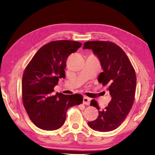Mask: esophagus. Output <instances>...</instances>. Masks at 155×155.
Segmentation results:
<instances>
[{"mask_svg": "<svg viewBox=\"0 0 155 155\" xmlns=\"http://www.w3.org/2000/svg\"><path fill=\"white\" fill-rule=\"evenodd\" d=\"M90 101L91 99L88 97H84L83 98V104L86 105H89L90 104Z\"/></svg>", "mask_w": 155, "mask_h": 155, "instance_id": "1", "label": "esophagus"}]
</instances>
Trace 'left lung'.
<instances>
[{"label":"left lung","instance_id":"left-lung-1","mask_svg":"<svg viewBox=\"0 0 155 155\" xmlns=\"http://www.w3.org/2000/svg\"><path fill=\"white\" fill-rule=\"evenodd\" d=\"M83 49H91L97 56L103 68L98 81L107 87L111 97L108 106L101 111L97 102L91 101V106L96 107L99 114L88 124L94 130L109 132L120 126L132 108L137 85L135 71L123 49L113 42L88 41Z\"/></svg>","mask_w":155,"mask_h":155}]
</instances>
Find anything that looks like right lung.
Segmentation results:
<instances>
[{
  "label": "right lung",
  "mask_w": 155,
  "mask_h": 155,
  "mask_svg": "<svg viewBox=\"0 0 155 155\" xmlns=\"http://www.w3.org/2000/svg\"><path fill=\"white\" fill-rule=\"evenodd\" d=\"M81 46L76 41H52L39 49L25 68L22 80L23 104L32 123L41 129L61 128L68 108L83 103L80 94H52L59 78H65L68 56Z\"/></svg>",
  "instance_id": "1"
}]
</instances>
